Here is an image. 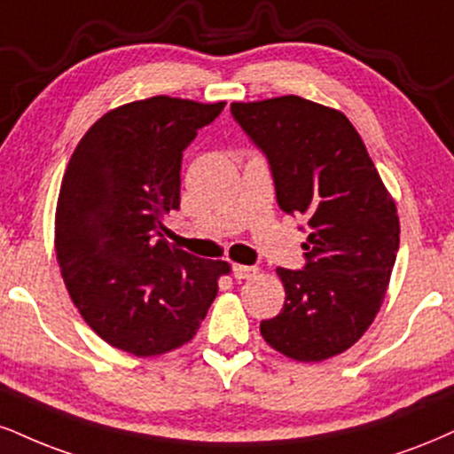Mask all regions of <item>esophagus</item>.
I'll return each instance as SVG.
<instances>
[{
	"label": "esophagus",
	"mask_w": 454,
	"mask_h": 454,
	"mask_svg": "<svg viewBox=\"0 0 454 454\" xmlns=\"http://www.w3.org/2000/svg\"><path fill=\"white\" fill-rule=\"evenodd\" d=\"M232 275H234V279H251V277L258 275V269H254V266L232 264Z\"/></svg>",
	"instance_id": "esophagus-1"
}]
</instances>
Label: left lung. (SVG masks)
<instances>
[{
  "instance_id": "1",
  "label": "left lung",
  "mask_w": 454,
  "mask_h": 454,
  "mask_svg": "<svg viewBox=\"0 0 454 454\" xmlns=\"http://www.w3.org/2000/svg\"><path fill=\"white\" fill-rule=\"evenodd\" d=\"M269 158L277 203L302 215V270L277 269L281 313L260 324L272 348L321 362L353 347L379 313L400 249V220L362 137L338 109L287 95L232 103Z\"/></svg>"
}]
</instances>
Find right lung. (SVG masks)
Listing matches in <instances>:
<instances>
[{"label":"right lung","instance_id":"right-lung-1","mask_svg":"<svg viewBox=\"0 0 454 454\" xmlns=\"http://www.w3.org/2000/svg\"><path fill=\"white\" fill-rule=\"evenodd\" d=\"M226 103L158 95L97 120L71 154L54 247L74 304L107 345L137 357L192 340L228 262L165 239L179 209L184 150Z\"/></svg>","mask_w":454,"mask_h":454}]
</instances>
